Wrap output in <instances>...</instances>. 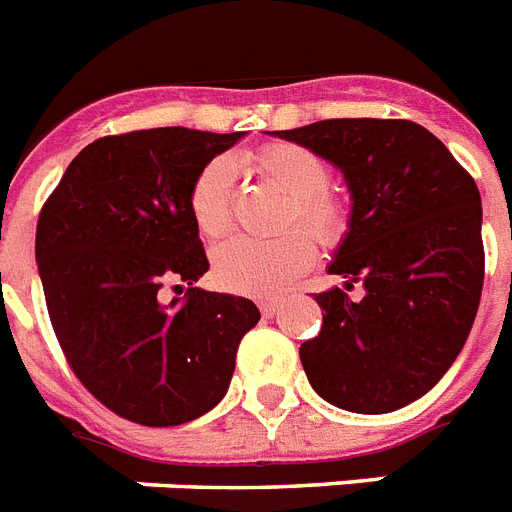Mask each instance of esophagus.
I'll list each match as a JSON object with an SVG mask.
<instances>
[{
    "label": "esophagus",
    "mask_w": 512,
    "mask_h": 512,
    "mask_svg": "<svg viewBox=\"0 0 512 512\" xmlns=\"http://www.w3.org/2000/svg\"><path fill=\"white\" fill-rule=\"evenodd\" d=\"M259 309H261V314H264V317H272V314L280 309V301H261Z\"/></svg>",
    "instance_id": "obj_1"
}]
</instances>
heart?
<instances>
[{
  "label": "heart",
  "instance_id": "heart-1",
  "mask_svg": "<svg viewBox=\"0 0 512 512\" xmlns=\"http://www.w3.org/2000/svg\"><path fill=\"white\" fill-rule=\"evenodd\" d=\"M245 163L267 185L288 195L280 214V237H230L214 251V277L224 290L253 298H275L293 285L314 261V240L335 245L346 235L349 214L338 195L327 190L330 163L312 147L269 142ZM235 171L227 158H214L192 179L187 208L203 237H222L232 224ZM306 226V231L300 227Z\"/></svg>",
  "mask_w": 512,
  "mask_h": 512
}]
</instances>
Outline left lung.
Returning <instances> with one entry per match:
<instances>
[{
  "label": "left lung",
  "instance_id": "8db88e82",
  "mask_svg": "<svg viewBox=\"0 0 512 512\" xmlns=\"http://www.w3.org/2000/svg\"><path fill=\"white\" fill-rule=\"evenodd\" d=\"M346 177L349 232L320 293L322 330L301 365L325 402L383 415L428 394L463 351L484 288L481 195L428 129L404 118H327L275 132Z\"/></svg>",
  "mask_w": 512,
  "mask_h": 512
}]
</instances>
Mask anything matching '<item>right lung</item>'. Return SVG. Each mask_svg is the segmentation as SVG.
<instances>
[{"label": "right lung", "mask_w": 512, "mask_h": 512, "mask_svg": "<svg viewBox=\"0 0 512 512\" xmlns=\"http://www.w3.org/2000/svg\"><path fill=\"white\" fill-rule=\"evenodd\" d=\"M243 132L163 126L110 134L65 169L36 224L49 322L89 394L121 418L182 425L222 402L253 301L192 288L208 259L192 179ZM186 296L163 302L165 290Z\"/></svg>", "instance_id": "obj_1"}]
</instances>
